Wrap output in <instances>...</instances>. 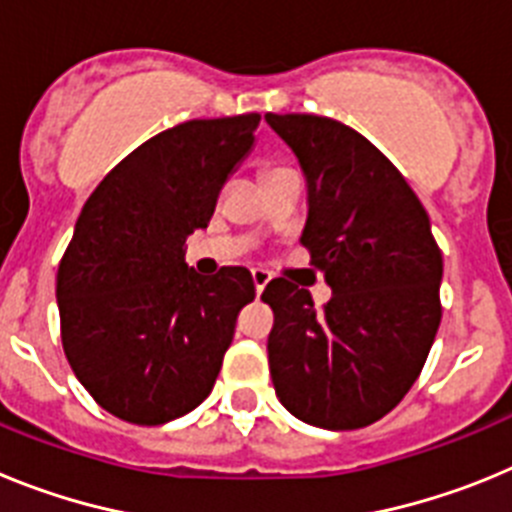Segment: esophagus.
<instances>
[{
  "mask_svg": "<svg viewBox=\"0 0 512 512\" xmlns=\"http://www.w3.org/2000/svg\"><path fill=\"white\" fill-rule=\"evenodd\" d=\"M251 277H253V287H256V295H261L269 284V271L266 269H251Z\"/></svg>",
  "mask_w": 512,
  "mask_h": 512,
  "instance_id": "obj_1",
  "label": "esophagus"
}]
</instances>
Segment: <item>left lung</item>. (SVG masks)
Instances as JSON below:
<instances>
[{
  "label": "left lung",
  "mask_w": 512,
  "mask_h": 512,
  "mask_svg": "<svg viewBox=\"0 0 512 512\" xmlns=\"http://www.w3.org/2000/svg\"><path fill=\"white\" fill-rule=\"evenodd\" d=\"M266 122L300 161V243L333 289L318 310L295 282L266 284L271 382L305 423L364 428L408 395L428 359L441 323V251L405 176L364 135L318 115L269 112Z\"/></svg>",
  "instance_id": "1"
}]
</instances>
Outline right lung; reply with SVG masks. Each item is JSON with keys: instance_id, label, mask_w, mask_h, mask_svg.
<instances>
[{"instance_id": "add662e5", "label": "right lung", "mask_w": 512, "mask_h": 512, "mask_svg": "<svg viewBox=\"0 0 512 512\" xmlns=\"http://www.w3.org/2000/svg\"><path fill=\"white\" fill-rule=\"evenodd\" d=\"M261 115L189 120L153 135L94 189L56 279L61 341L76 379L115 418L161 425L212 392L256 297L251 271L200 277L184 241L256 143Z\"/></svg>"}]
</instances>
